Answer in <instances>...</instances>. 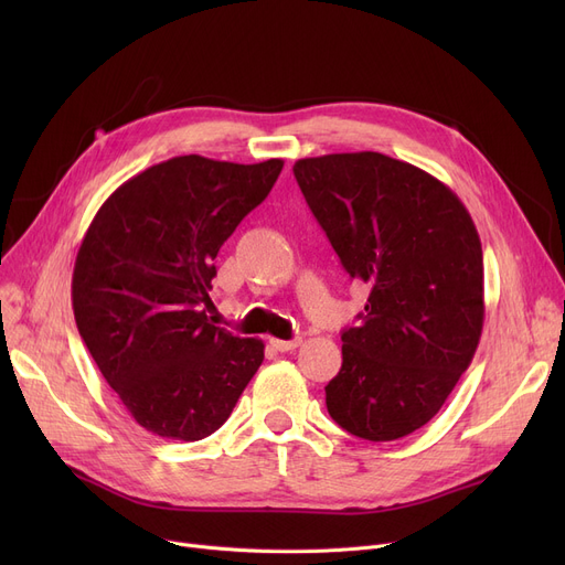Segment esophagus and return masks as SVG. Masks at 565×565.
<instances>
[{
	"label": "esophagus",
	"instance_id": "obj_1",
	"mask_svg": "<svg viewBox=\"0 0 565 565\" xmlns=\"http://www.w3.org/2000/svg\"><path fill=\"white\" fill-rule=\"evenodd\" d=\"M270 343H273V348H275V350H279V352H288V350H295V348H298V345L302 343V339H290V341H284V339H270Z\"/></svg>",
	"mask_w": 565,
	"mask_h": 565
}]
</instances>
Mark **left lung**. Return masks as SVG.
Returning <instances> with one entry per match:
<instances>
[{"label": "left lung", "mask_w": 565, "mask_h": 565, "mask_svg": "<svg viewBox=\"0 0 565 565\" xmlns=\"http://www.w3.org/2000/svg\"><path fill=\"white\" fill-rule=\"evenodd\" d=\"M292 171L345 273L371 288L341 334L330 417L362 439H401L435 417L479 348V231L451 188L390 156L332 153Z\"/></svg>", "instance_id": "1"}]
</instances>
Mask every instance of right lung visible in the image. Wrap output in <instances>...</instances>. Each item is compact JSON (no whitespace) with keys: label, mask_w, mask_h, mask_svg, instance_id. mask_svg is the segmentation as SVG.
Wrapping results in <instances>:
<instances>
[{"label":"right lung","mask_w":565,"mask_h":565,"mask_svg":"<svg viewBox=\"0 0 565 565\" xmlns=\"http://www.w3.org/2000/svg\"><path fill=\"white\" fill-rule=\"evenodd\" d=\"M284 160L178 156L116 188L86 228L73 270L79 337L148 433L213 435L263 362V341L211 322L215 256L270 194Z\"/></svg>","instance_id":"right-lung-1"}]
</instances>
